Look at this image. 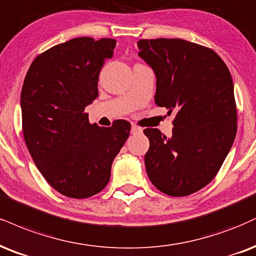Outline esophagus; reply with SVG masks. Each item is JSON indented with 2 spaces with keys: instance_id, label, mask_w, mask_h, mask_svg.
I'll use <instances>...</instances> for the list:
<instances>
[{
  "instance_id": "1",
  "label": "esophagus",
  "mask_w": 256,
  "mask_h": 256,
  "mask_svg": "<svg viewBox=\"0 0 256 256\" xmlns=\"http://www.w3.org/2000/svg\"><path fill=\"white\" fill-rule=\"evenodd\" d=\"M142 131H143V128H140V126H137V125H134V126H132V128H131V132H132V134H140Z\"/></svg>"
}]
</instances>
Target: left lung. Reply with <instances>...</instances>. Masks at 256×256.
<instances>
[{
  "mask_svg": "<svg viewBox=\"0 0 256 256\" xmlns=\"http://www.w3.org/2000/svg\"><path fill=\"white\" fill-rule=\"evenodd\" d=\"M156 75L155 102L175 112L172 137L146 128V168L154 186L186 196L210 184L232 149L237 110L229 69L212 48L184 39H140Z\"/></svg>",
  "mask_w": 256,
  "mask_h": 256,
  "instance_id": "left-lung-1",
  "label": "left lung"
}]
</instances>
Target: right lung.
I'll return each instance as SVG.
<instances>
[{"instance_id":"obj_1","label":"right lung","mask_w":256,"mask_h":256,"mask_svg":"<svg viewBox=\"0 0 256 256\" xmlns=\"http://www.w3.org/2000/svg\"><path fill=\"white\" fill-rule=\"evenodd\" d=\"M116 40L75 38L38 54L21 89L24 143L36 168L60 194L84 199L108 184L113 160L131 124H90L86 106L98 98V80Z\"/></svg>"}]
</instances>
